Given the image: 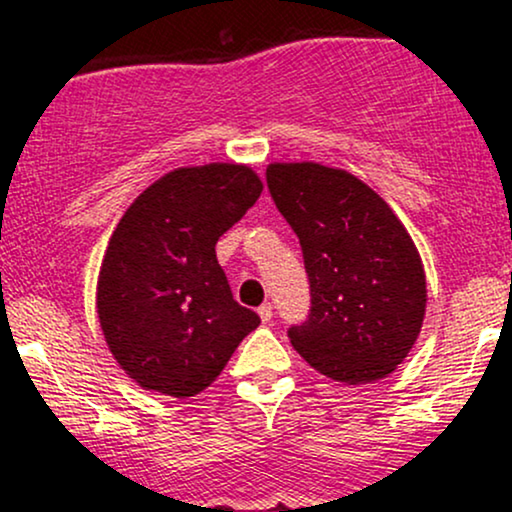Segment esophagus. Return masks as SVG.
<instances>
[{"label": "esophagus", "instance_id": "34e87169", "mask_svg": "<svg viewBox=\"0 0 512 512\" xmlns=\"http://www.w3.org/2000/svg\"><path fill=\"white\" fill-rule=\"evenodd\" d=\"M257 313H260V320H262V322H272V317H274L272 303H264V305H260V308H257Z\"/></svg>", "mask_w": 512, "mask_h": 512}]
</instances>
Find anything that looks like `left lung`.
I'll return each instance as SVG.
<instances>
[{
	"label": "left lung",
	"instance_id": "1",
	"mask_svg": "<svg viewBox=\"0 0 512 512\" xmlns=\"http://www.w3.org/2000/svg\"><path fill=\"white\" fill-rule=\"evenodd\" d=\"M267 185L291 223L310 279L308 322L293 349L346 385L387 378L419 339L426 272L414 240L373 187L313 161L269 163Z\"/></svg>",
	"mask_w": 512,
	"mask_h": 512
}]
</instances>
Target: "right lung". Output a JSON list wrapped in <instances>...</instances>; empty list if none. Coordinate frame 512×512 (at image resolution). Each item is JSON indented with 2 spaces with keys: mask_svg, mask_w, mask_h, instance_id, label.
Here are the masks:
<instances>
[{
  "mask_svg": "<svg viewBox=\"0 0 512 512\" xmlns=\"http://www.w3.org/2000/svg\"><path fill=\"white\" fill-rule=\"evenodd\" d=\"M262 192L245 163L182 166L129 204L105 248L96 313L132 383L195 397L214 383L260 317L233 301L216 240Z\"/></svg>",
  "mask_w": 512,
  "mask_h": 512,
  "instance_id": "1",
  "label": "right lung"
}]
</instances>
